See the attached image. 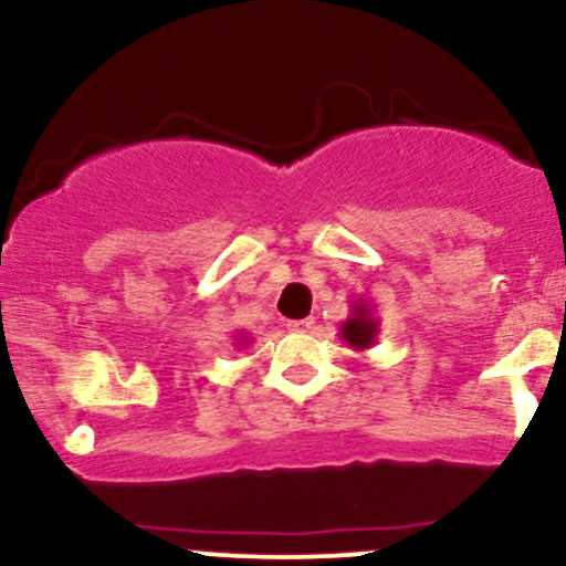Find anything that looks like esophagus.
<instances>
[{"mask_svg": "<svg viewBox=\"0 0 566 566\" xmlns=\"http://www.w3.org/2000/svg\"><path fill=\"white\" fill-rule=\"evenodd\" d=\"M287 329L290 333H308V329H314V319L311 316H305V319H290Z\"/></svg>", "mask_w": 566, "mask_h": 566, "instance_id": "1", "label": "esophagus"}]
</instances>
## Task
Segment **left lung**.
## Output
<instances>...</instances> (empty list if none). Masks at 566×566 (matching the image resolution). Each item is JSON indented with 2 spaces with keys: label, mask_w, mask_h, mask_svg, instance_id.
Masks as SVG:
<instances>
[{
  "label": "left lung",
  "mask_w": 566,
  "mask_h": 566,
  "mask_svg": "<svg viewBox=\"0 0 566 566\" xmlns=\"http://www.w3.org/2000/svg\"><path fill=\"white\" fill-rule=\"evenodd\" d=\"M380 333L378 316L373 314L369 303L354 301L350 303L348 319L340 324V340H346L354 350H367L375 346Z\"/></svg>",
  "instance_id": "1"
}]
</instances>
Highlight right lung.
<instances>
[{"label": "right lung", "instance_id": "add662e5", "mask_svg": "<svg viewBox=\"0 0 566 566\" xmlns=\"http://www.w3.org/2000/svg\"><path fill=\"white\" fill-rule=\"evenodd\" d=\"M244 340H247V335H239L237 337V346H244Z\"/></svg>", "mask_w": 566, "mask_h": 566}]
</instances>
